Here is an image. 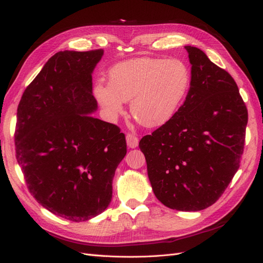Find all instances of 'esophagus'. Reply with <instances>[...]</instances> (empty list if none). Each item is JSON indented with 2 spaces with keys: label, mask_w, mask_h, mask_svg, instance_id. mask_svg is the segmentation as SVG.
<instances>
[{
  "label": "esophagus",
  "mask_w": 263,
  "mask_h": 263,
  "mask_svg": "<svg viewBox=\"0 0 263 263\" xmlns=\"http://www.w3.org/2000/svg\"><path fill=\"white\" fill-rule=\"evenodd\" d=\"M126 141H127V146L129 148H136L138 146V137L135 134L128 133L126 135Z\"/></svg>",
  "instance_id": "34e87169"
}]
</instances>
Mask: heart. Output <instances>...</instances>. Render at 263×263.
<instances>
[{
    "label": "heart",
    "instance_id": "heart-1",
    "mask_svg": "<svg viewBox=\"0 0 263 263\" xmlns=\"http://www.w3.org/2000/svg\"><path fill=\"white\" fill-rule=\"evenodd\" d=\"M108 84L98 82L94 94L110 117L130 101L136 121L154 128L165 124L177 112L191 82L184 61L177 58H137L119 62L108 72Z\"/></svg>",
    "mask_w": 263,
    "mask_h": 263
}]
</instances>
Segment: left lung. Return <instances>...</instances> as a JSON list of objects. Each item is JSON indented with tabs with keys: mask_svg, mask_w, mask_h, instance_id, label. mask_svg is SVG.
Masks as SVG:
<instances>
[{
	"mask_svg": "<svg viewBox=\"0 0 263 263\" xmlns=\"http://www.w3.org/2000/svg\"><path fill=\"white\" fill-rule=\"evenodd\" d=\"M191 68L185 101L168 122L139 141L156 197L166 208H210L239 169L248 110L226 70L185 46Z\"/></svg>",
	"mask_w": 263,
	"mask_h": 263,
	"instance_id": "8db88e82",
	"label": "left lung"
}]
</instances>
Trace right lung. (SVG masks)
<instances>
[{"mask_svg": "<svg viewBox=\"0 0 263 263\" xmlns=\"http://www.w3.org/2000/svg\"><path fill=\"white\" fill-rule=\"evenodd\" d=\"M103 49L59 51L24 91L15 151L27 189L57 216L85 221L104 212L126 153L119 127L90 114L98 107L92 71Z\"/></svg>", "mask_w": 263, "mask_h": 263, "instance_id": "obj_1", "label": "right lung"}]
</instances>
